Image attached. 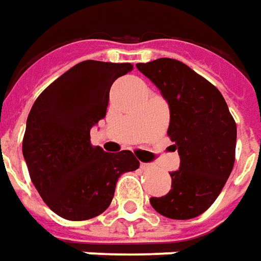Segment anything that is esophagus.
Segmentation results:
<instances>
[{
	"mask_svg": "<svg viewBox=\"0 0 261 261\" xmlns=\"http://www.w3.org/2000/svg\"><path fill=\"white\" fill-rule=\"evenodd\" d=\"M141 168H143V170H151V168H153V164H147V163H143V164H141Z\"/></svg>",
	"mask_w": 261,
	"mask_h": 261,
	"instance_id": "1",
	"label": "esophagus"
}]
</instances>
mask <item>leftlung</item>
<instances>
[{
	"label": "left lung",
	"mask_w": 261,
	"mask_h": 261,
	"mask_svg": "<svg viewBox=\"0 0 261 261\" xmlns=\"http://www.w3.org/2000/svg\"><path fill=\"white\" fill-rule=\"evenodd\" d=\"M137 68L167 100V136L180 155V170L170 173L171 190L150 203L168 219H194L216 201L233 170L234 118L219 90L181 61L159 58Z\"/></svg>",
	"instance_id": "8db88e82"
}]
</instances>
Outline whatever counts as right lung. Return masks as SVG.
<instances>
[{
	"label": "right lung",
	"instance_id": "1",
	"mask_svg": "<svg viewBox=\"0 0 261 261\" xmlns=\"http://www.w3.org/2000/svg\"><path fill=\"white\" fill-rule=\"evenodd\" d=\"M130 63H79L51 83L27 118L22 154L37 191L60 217L83 221L111 204L120 175L140 161L128 150L106 153L90 130L106 117L110 88Z\"/></svg>",
	"mask_w": 261,
	"mask_h": 261
}]
</instances>
